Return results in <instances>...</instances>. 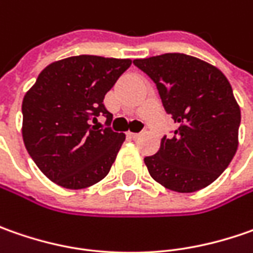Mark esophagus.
<instances>
[{
	"mask_svg": "<svg viewBox=\"0 0 253 253\" xmlns=\"http://www.w3.org/2000/svg\"><path fill=\"white\" fill-rule=\"evenodd\" d=\"M126 135H128V138H131V139H138V138L141 136V133H135V132H128Z\"/></svg>",
	"mask_w": 253,
	"mask_h": 253,
	"instance_id": "obj_1",
	"label": "esophagus"
}]
</instances>
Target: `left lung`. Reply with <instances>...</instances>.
Instances as JSON below:
<instances>
[{
    "instance_id": "8db88e82",
    "label": "left lung",
    "mask_w": 253,
    "mask_h": 253,
    "mask_svg": "<svg viewBox=\"0 0 253 253\" xmlns=\"http://www.w3.org/2000/svg\"><path fill=\"white\" fill-rule=\"evenodd\" d=\"M156 84L162 104L177 125L161 148L145 158L153 180L177 193L211 184L238 149L241 110L227 77L215 66L189 54L135 59Z\"/></svg>"
}]
</instances>
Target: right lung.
<instances>
[{
	"label": "right lung",
	"mask_w": 253,
	"mask_h": 253,
	"mask_svg": "<svg viewBox=\"0 0 253 253\" xmlns=\"http://www.w3.org/2000/svg\"><path fill=\"white\" fill-rule=\"evenodd\" d=\"M131 59L72 56L44 67L22 101V138L36 166L66 189L90 187L111 169L125 133L98 129V115L112 121L105 94Z\"/></svg>",
	"instance_id": "1"
}]
</instances>
